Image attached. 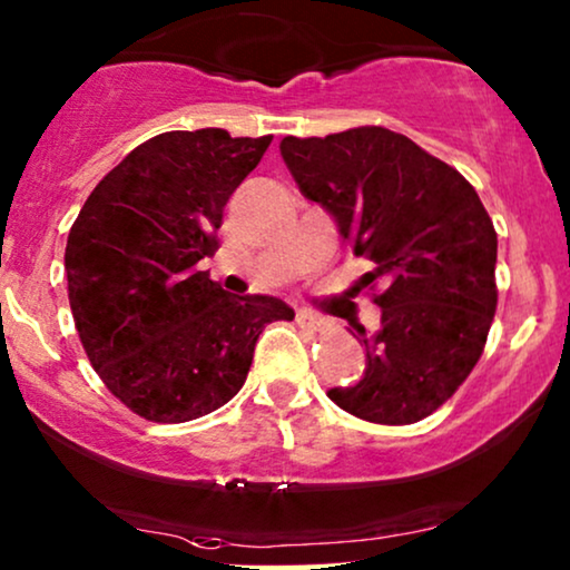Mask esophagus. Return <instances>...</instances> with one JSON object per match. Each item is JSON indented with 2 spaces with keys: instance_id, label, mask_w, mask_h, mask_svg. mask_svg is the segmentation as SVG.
<instances>
[{
  "instance_id": "1",
  "label": "esophagus",
  "mask_w": 570,
  "mask_h": 570,
  "mask_svg": "<svg viewBox=\"0 0 570 570\" xmlns=\"http://www.w3.org/2000/svg\"><path fill=\"white\" fill-rule=\"evenodd\" d=\"M296 322H298V327L312 330V333H317V330H322V317H317V314H314V312H308V308H298Z\"/></svg>"
}]
</instances>
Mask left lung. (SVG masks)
Masks as SVG:
<instances>
[{
	"label": "left lung",
	"mask_w": 570,
	"mask_h": 570,
	"mask_svg": "<svg viewBox=\"0 0 570 570\" xmlns=\"http://www.w3.org/2000/svg\"><path fill=\"white\" fill-rule=\"evenodd\" d=\"M279 153L304 198L333 216L381 327H356L364 375L327 396L354 417L410 425L439 410L481 360L497 312V232L473 185L410 137L360 126L341 135L285 137Z\"/></svg>",
	"instance_id": "8db88e82"
}]
</instances>
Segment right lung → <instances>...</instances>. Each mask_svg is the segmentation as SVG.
<instances>
[{"mask_svg":"<svg viewBox=\"0 0 570 570\" xmlns=\"http://www.w3.org/2000/svg\"><path fill=\"white\" fill-rule=\"evenodd\" d=\"M272 137L164 131L126 156L68 232L66 277L91 367L153 423H187L243 389L283 298L232 296L198 269L214 256L224 206Z\"/></svg>","mask_w":570,"mask_h":570,"instance_id":"add662e5","label":"right lung"}]
</instances>
